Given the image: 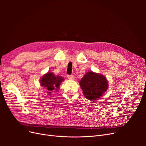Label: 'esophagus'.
<instances>
[{
	"label": "esophagus",
	"mask_w": 146,
	"mask_h": 146,
	"mask_svg": "<svg viewBox=\"0 0 146 146\" xmlns=\"http://www.w3.org/2000/svg\"><path fill=\"white\" fill-rule=\"evenodd\" d=\"M67 77L69 79V80H72V79H74V76H73V75H68Z\"/></svg>",
	"instance_id": "obj_1"
}]
</instances>
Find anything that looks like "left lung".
Instances as JSON below:
<instances>
[{
    "label": "left lung",
    "mask_w": 146,
    "mask_h": 146,
    "mask_svg": "<svg viewBox=\"0 0 146 146\" xmlns=\"http://www.w3.org/2000/svg\"><path fill=\"white\" fill-rule=\"evenodd\" d=\"M83 95L86 99L94 100L100 98L108 89V82L106 78L92 71L88 72L80 81Z\"/></svg>",
    "instance_id": "obj_1"
}]
</instances>
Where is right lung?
<instances>
[{
    "mask_svg": "<svg viewBox=\"0 0 146 146\" xmlns=\"http://www.w3.org/2000/svg\"><path fill=\"white\" fill-rule=\"evenodd\" d=\"M63 78L59 77L58 76H55L52 72H48L45 74L41 79V85L42 87L46 88L47 90L48 93H50L55 89L57 90V88H59L60 83L63 81Z\"/></svg>",
    "mask_w": 146,
    "mask_h": 146,
    "instance_id": "obj_1",
    "label": "right lung"
}]
</instances>
